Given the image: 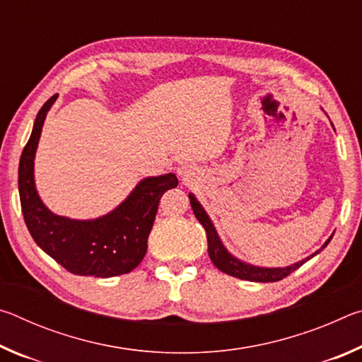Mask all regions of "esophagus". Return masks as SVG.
I'll return each mask as SVG.
<instances>
[{
	"label": "esophagus",
	"instance_id": "obj_1",
	"mask_svg": "<svg viewBox=\"0 0 362 362\" xmlns=\"http://www.w3.org/2000/svg\"><path fill=\"white\" fill-rule=\"evenodd\" d=\"M177 174H179L182 179H188V177L192 175V169H189L188 166H180L179 169H177Z\"/></svg>",
	"mask_w": 362,
	"mask_h": 362
}]
</instances>
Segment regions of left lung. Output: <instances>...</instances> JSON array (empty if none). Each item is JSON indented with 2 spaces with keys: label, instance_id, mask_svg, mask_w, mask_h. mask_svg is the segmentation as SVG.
<instances>
[{
  "label": "left lung",
  "instance_id": "1",
  "mask_svg": "<svg viewBox=\"0 0 362 362\" xmlns=\"http://www.w3.org/2000/svg\"><path fill=\"white\" fill-rule=\"evenodd\" d=\"M188 198H189V204H192V209L194 212L196 218L199 220V223L203 225L206 230L207 252H209L212 263L220 269V272L230 274V276H233V278L252 281V283H276V281H281L286 276H289L292 272H296L297 268L302 267L306 260L311 259V257L320 254L334 236V235L330 236L329 240L322 244V247L320 250H316L315 254H311L310 257H306V259H303V260L293 263V265L284 267V268H267V267L250 265V263L236 259L235 255H231L228 250H226L222 240H220L216 226H214V223H212V220L209 218V216H207V212L203 209V206L199 204V201L196 199V196L193 193H189Z\"/></svg>",
  "mask_w": 362,
  "mask_h": 362
}]
</instances>
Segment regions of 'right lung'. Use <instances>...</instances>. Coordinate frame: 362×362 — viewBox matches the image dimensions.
Wrapping results in <instances>:
<instances>
[{"instance_id":"1","label":"right lung","mask_w":362,"mask_h":362,"mask_svg":"<svg viewBox=\"0 0 362 362\" xmlns=\"http://www.w3.org/2000/svg\"><path fill=\"white\" fill-rule=\"evenodd\" d=\"M56 100L57 94L36 115L21 156L19 194L27 228L35 243L73 274L112 278L129 273L145 257L159 199L179 185V180L173 173L146 177L116 209L93 220L69 218L49 211L36 192L33 170L42 124Z\"/></svg>"}]
</instances>
